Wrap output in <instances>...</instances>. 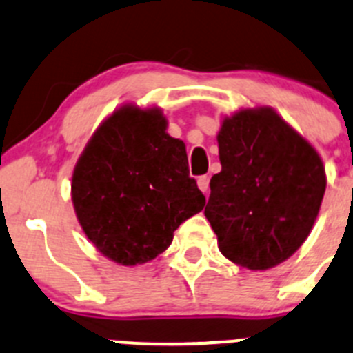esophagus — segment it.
Returning a JSON list of instances; mask_svg holds the SVG:
<instances>
[{
	"label": "esophagus",
	"mask_w": 353,
	"mask_h": 353,
	"mask_svg": "<svg viewBox=\"0 0 353 353\" xmlns=\"http://www.w3.org/2000/svg\"><path fill=\"white\" fill-rule=\"evenodd\" d=\"M208 184H210V177H208V176L198 177V188H200V190L203 191L205 194L208 193Z\"/></svg>",
	"instance_id": "obj_1"
}]
</instances>
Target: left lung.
I'll return each instance as SVG.
<instances>
[{"mask_svg": "<svg viewBox=\"0 0 353 353\" xmlns=\"http://www.w3.org/2000/svg\"><path fill=\"white\" fill-rule=\"evenodd\" d=\"M222 170L210 179L205 217L225 259L265 271L293 255L319 214L323 160L272 108H246L222 121Z\"/></svg>", "mask_w": 353, "mask_h": 353, "instance_id": "1", "label": "left lung"}]
</instances>
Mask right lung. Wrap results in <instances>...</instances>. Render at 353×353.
I'll return each mask as SVG.
<instances>
[{
	"mask_svg": "<svg viewBox=\"0 0 353 353\" xmlns=\"http://www.w3.org/2000/svg\"><path fill=\"white\" fill-rule=\"evenodd\" d=\"M72 203L98 252L121 265L150 262L205 207L186 146L160 108L124 105L91 136L72 174Z\"/></svg>",
	"mask_w": 353,
	"mask_h": 353,
	"instance_id": "right-lung-1",
	"label": "right lung"
}]
</instances>
